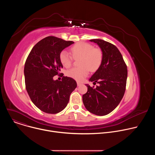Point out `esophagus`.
Segmentation results:
<instances>
[{"mask_svg": "<svg viewBox=\"0 0 155 155\" xmlns=\"http://www.w3.org/2000/svg\"><path fill=\"white\" fill-rule=\"evenodd\" d=\"M81 84H82L81 83H80V82H78V81L77 82V86H80L81 85Z\"/></svg>", "mask_w": 155, "mask_h": 155, "instance_id": "esophagus-1", "label": "esophagus"}]
</instances>
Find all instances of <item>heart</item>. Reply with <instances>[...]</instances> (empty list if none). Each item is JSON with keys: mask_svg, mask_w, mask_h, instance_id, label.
Returning <instances> with one entry per match:
<instances>
[{"mask_svg": "<svg viewBox=\"0 0 155 155\" xmlns=\"http://www.w3.org/2000/svg\"><path fill=\"white\" fill-rule=\"evenodd\" d=\"M74 59H79V68H72L66 72L69 77L77 81H82L90 71H96L99 69L102 61L103 54L101 49L93 48L90 43L78 42L71 48ZM59 59L65 68H69L72 64V58L68 52L62 51L59 54Z\"/></svg>", "mask_w": 155, "mask_h": 155, "instance_id": "heart-1", "label": "heart"}]
</instances>
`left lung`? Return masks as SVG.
I'll use <instances>...</instances> for the list:
<instances>
[{
    "instance_id": "1",
    "label": "left lung",
    "mask_w": 155,
    "mask_h": 155,
    "mask_svg": "<svg viewBox=\"0 0 155 155\" xmlns=\"http://www.w3.org/2000/svg\"><path fill=\"white\" fill-rule=\"evenodd\" d=\"M101 48L103 58L99 69L89 79L99 86L96 88L88 84L87 91L82 96L85 108L99 116L106 115L118 106L126 89L127 66L118 49L113 44L101 39L90 40Z\"/></svg>"
}]
</instances>
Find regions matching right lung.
Instances as JSON below:
<instances>
[{
  "label": "right lung",
  "mask_w": 155,
  "mask_h": 155,
  "mask_svg": "<svg viewBox=\"0 0 155 155\" xmlns=\"http://www.w3.org/2000/svg\"><path fill=\"white\" fill-rule=\"evenodd\" d=\"M73 43L53 36L45 37L32 48L26 59L24 69L26 90L34 104L43 112H61L77 86L75 80L68 77L64 76L62 81L53 79L63 68L61 52Z\"/></svg>",
  "instance_id": "add662e5"
}]
</instances>
